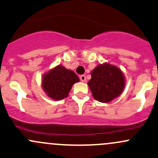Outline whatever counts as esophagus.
Returning <instances> with one entry per match:
<instances>
[{
    "label": "esophagus",
    "instance_id": "obj_1",
    "mask_svg": "<svg viewBox=\"0 0 158 158\" xmlns=\"http://www.w3.org/2000/svg\"><path fill=\"white\" fill-rule=\"evenodd\" d=\"M80 80H81L82 82H85V81H86V76L85 75H81V76H80Z\"/></svg>",
    "mask_w": 158,
    "mask_h": 158
}]
</instances>
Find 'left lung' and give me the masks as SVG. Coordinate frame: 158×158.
Returning a JSON list of instances; mask_svg holds the SVG:
<instances>
[{
  "label": "left lung",
  "instance_id": "1",
  "mask_svg": "<svg viewBox=\"0 0 158 158\" xmlns=\"http://www.w3.org/2000/svg\"><path fill=\"white\" fill-rule=\"evenodd\" d=\"M88 86L95 99L100 102H109L123 92L125 79L116 66L105 63L99 65L91 72Z\"/></svg>",
  "mask_w": 158,
  "mask_h": 158
}]
</instances>
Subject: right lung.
Instances as JSON below:
<instances>
[{"mask_svg": "<svg viewBox=\"0 0 158 158\" xmlns=\"http://www.w3.org/2000/svg\"><path fill=\"white\" fill-rule=\"evenodd\" d=\"M79 81L77 74L61 65L43 76L42 86L47 96L54 100L66 98L74 83Z\"/></svg>", "mask_w": 158, "mask_h": 158, "instance_id": "add662e5", "label": "right lung"}]
</instances>
